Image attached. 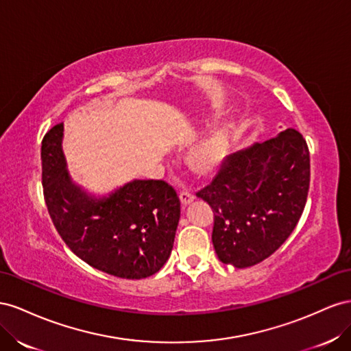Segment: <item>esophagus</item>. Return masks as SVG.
Instances as JSON below:
<instances>
[{
    "label": "esophagus",
    "instance_id": "esophagus-1",
    "mask_svg": "<svg viewBox=\"0 0 351 351\" xmlns=\"http://www.w3.org/2000/svg\"><path fill=\"white\" fill-rule=\"evenodd\" d=\"M179 199H181V204L184 207H186L188 204H191L194 202V195L189 194L188 191H182L181 194H179Z\"/></svg>",
    "mask_w": 351,
    "mask_h": 351
}]
</instances>
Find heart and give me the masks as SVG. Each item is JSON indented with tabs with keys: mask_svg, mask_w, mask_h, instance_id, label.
Returning a JSON list of instances; mask_svg holds the SVG:
<instances>
[{
	"mask_svg": "<svg viewBox=\"0 0 351 351\" xmlns=\"http://www.w3.org/2000/svg\"><path fill=\"white\" fill-rule=\"evenodd\" d=\"M229 148V132L226 128H217L203 138L188 154V165L195 173L208 176L225 162Z\"/></svg>",
	"mask_w": 351,
	"mask_h": 351,
	"instance_id": "b5f03b06",
	"label": "heart"
}]
</instances>
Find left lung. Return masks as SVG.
<instances>
[{"mask_svg": "<svg viewBox=\"0 0 351 351\" xmlns=\"http://www.w3.org/2000/svg\"><path fill=\"white\" fill-rule=\"evenodd\" d=\"M308 184V148L295 129L229 156L197 193L215 213L220 262L243 269L274 254L302 217Z\"/></svg>", "mask_w": 351, "mask_h": 351, "instance_id": "left-lung-1", "label": "left lung"}]
</instances>
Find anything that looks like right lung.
Masks as SVG:
<instances>
[{
    "label": "right lung",
    "mask_w": 351,
    "mask_h": 351,
    "mask_svg": "<svg viewBox=\"0 0 351 351\" xmlns=\"http://www.w3.org/2000/svg\"><path fill=\"white\" fill-rule=\"evenodd\" d=\"M63 123L45 134L43 186L48 213L66 245L85 263L125 279L152 276L172 253L181 202L165 181L135 179L106 197L72 182L62 148Z\"/></svg>",
    "instance_id": "add662e5"
}]
</instances>
